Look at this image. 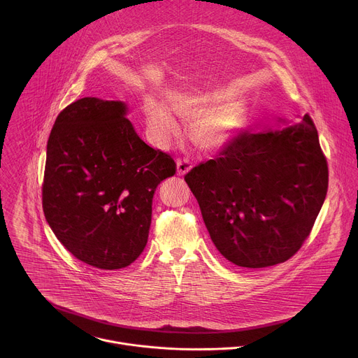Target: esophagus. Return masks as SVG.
Here are the masks:
<instances>
[{
	"label": "esophagus",
	"mask_w": 358,
	"mask_h": 358,
	"mask_svg": "<svg viewBox=\"0 0 358 358\" xmlns=\"http://www.w3.org/2000/svg\"><path fill=\"white\" fill-rule=\"evenodd\" d=\"M191 169H192V166H191L189 160L184 159V160L177 162V174L178 176H185Z\"/></svg>",
	"instance_id": "obj_1"
}]
</instances>
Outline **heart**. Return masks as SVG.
I'll list each match as a JSON object with an SVG mask.
<instances>
[{"label":"heart","mask_w":358,"mask_h":358,"mask_svg":"<svg viewBox=\"0 0 358 358\" xmlns=\"http://www.w3.org/2000/svg\"><path fill=\"white\" fill-rule=\"evenodd\" d=\"M223 90L176 94L170 106L184 122H192V138L199 149L219 152L239 136L249 121V106L241 98ZM148 122L162 143H169L181 134V127L170 108L156 99L145 102Z\"/></svg>","instance_id":"obj_1"}]
</instances>
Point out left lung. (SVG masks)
Segmentation results:
<instances>
[{"mask_svg":"<svg viewBox=\"0 0 358 358\" xmlns=\"http://www.w3.org/2000/svg\"><path fill=\"white\" fill-rule=\"evenodd\" d=\"M327 163L309 115L241 134L185 181L217 252L263 268L287 262L309 236L327 192Z\"/></svg>","mask_w":358,"mask_h":358,"instance_id":"1","label":"left lung"}]
</instances>
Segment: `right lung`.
Segmentation results:
<instances>
[{
  "label": "right lung",
  "mask_w": 358,
  "mask_h": 358,
  "mask_svg": "<svg viewBox=\"0 0 358 358\" xmlns=\"http://www.w3.org/2000/svg\"><path fill=\"white\" fill-rule=\"evenodd\" d=\"M128 103L81 98L57 116L48 141L43 212L59 242L99 270L132 264L148 243L157 185L174 160L148 146Z\"/></svg>",
  "instance_id": "1"
}]
</instances>
